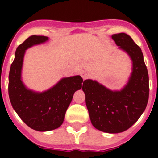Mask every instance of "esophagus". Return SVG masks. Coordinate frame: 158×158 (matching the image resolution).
I'll return each mask as SVG.
<instances>
[{"label":"esophagus","mask_w":158,"mask_h":158,"mask_svg":"<svg viewBox=\"0 0 158 158\" xmlns=\"http://www.w3.org/2000/svg\"><path fill=\"white\" fill-rule=\"evenodd\" d=\"M81 74V77L83 78V80H85V79H87L88 77H89V73H86V72H81L80 73Z\"/></svg>","instance_id":"34e87169"}]
</instances>
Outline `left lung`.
<instances>
[{"mask_svg":"<svg viewBox=\"0 0 158 158\" xmlns=\"http://www.w3.org/2000/svg\"><path fill=\"white\" fill-rule=\"evenodd\" d=\"M116 45L131 57L132 73L121 91H111L96 81L85 80L82 90L92 124L99 131L120 133L129 129L144 112L149 100V75L140 47L131 36L118 33L111 36Z\"/></svg>","mask_w":158,"mask_h":158,"instance_id":"1","label":"left lung"}]
</instances>
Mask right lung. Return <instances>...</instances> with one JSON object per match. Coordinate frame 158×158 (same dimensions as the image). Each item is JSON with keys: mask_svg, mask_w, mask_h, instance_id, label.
Segmentation results:
<instances>
[{"mask_svg": "<svg viewBox=\"0 0 158 158\" xmlns=\"http://www.w3.org/2000/svg\"><path fill=\"white\" fill-rule=\"evenodd\" d=\"M43 35H31L17 47L8 76V95L13 109L29 127L48 131L59 127L73 93L81 89V76L62 78L56 85L43 93L29 90L21 81L25 51L33 45L47 41Z\"/></svg>", "mask_w": 158, "mask_h": 158, "instance_id": "add662e5", "label": "right lung"}]
</instances>
